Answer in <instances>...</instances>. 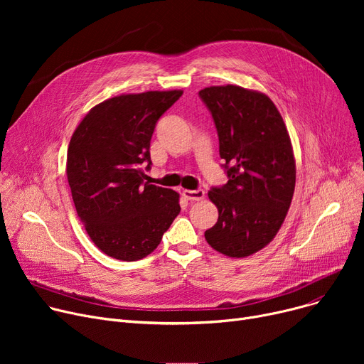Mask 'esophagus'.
Here are the masks:
<instances>
[{
    "label": "esophagus",
    "mask_w": 364,
    "mask_h": 364,
    "mask_svg": "<svg viewBox=\"0 0 364 364\" xmlns=\"http://www.w3.org/2000/svg\"><path fill=\"white\" fill-rule=\"evenodd\" d=\"M183 196L187 200H202L205 198V192L202 188L198 190H183Z\"/></svg>",
    "instance_id": "34e87169"
}]
</instances>
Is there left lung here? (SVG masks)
I'll return each mask as SVG.
<instances>
[{"label": "left lung", "mask_w": 364, "mask_h": 364, "mask_svg": "<svg viewBox=\"0 0 364 364\" xmlns=\"http://www.w3.org/2000/svg\"><path fill=\"white\" fill-rule=\"evenodd\" d=\"M199 95L213 113L228 176L208 192L218 221L205 239L223 255L250 257L274 239L289 211L296 180L289 132L264 92L228 84Z\"/></svg>", "instance_id": "left-lung-1"}]
</instances>
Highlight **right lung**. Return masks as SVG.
I'll return each mask as SVG.
<instances>
[{
	"label": "right lung",
	"mask_w": 364,
	"mask_h": 364,
	"mask_svg": "<svg viewBox=\"0 0 364 364\" xmlns=\"http://www.w3.org/2000/svg\"><path fill=\"white\" fill-rule=\"evenodd\" d=\"M181 90L121 94L85 114L68 147L66 176L76 214L106 255L139 261L156 250L180 214V195L150 184V139Z\"/></svg>",
	"instance_id": "add662e5"
}]
</instances>
